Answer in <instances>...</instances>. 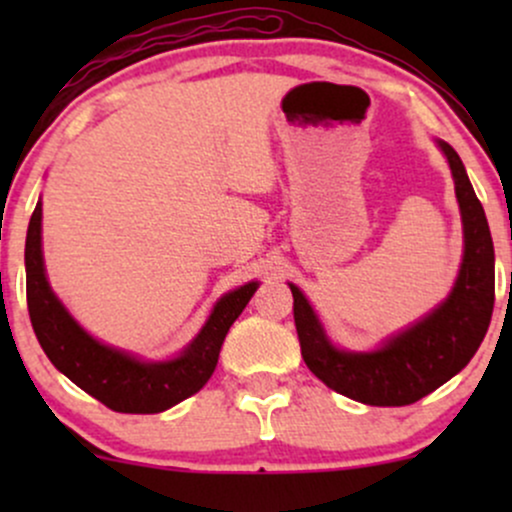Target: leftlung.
<instances>
[{"label": "left lung", "mask_w": 512, "mask_h": 512, "mask_svg": "<svg viewBox=\"0 0 512 512\" xmlns=\"http://www.w3.org/2000/svg\"><path fill=\"white\" fill-rule=\"evenodd\" d=\"M440 149L455 178L464 226L462 269L445 303L392 337L383 349L349 354L327 342L313 308L291 284L293 320L305 366L334 392L370 407H404L438 390L472 361L489 330L496 301L489 221L457 151L445 142H440Z\"/></svg>", "instance_id": "obj_1"}]
</instances>
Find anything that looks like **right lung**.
Wrapping results in <instances>:
<instances>
[{
	"instance_id": "add662e5",
	"label": "right lung",
	"mask_w": 512,
	"mask_h": 512,
	"mask_svg": "<svg viewBox=\"0 0 512 512\" xmlns=\"http://www.w3.org/2000/svg\"><path fill=\"white\" fill-rule=\"evenodd\" d=\"M43 207H35L26 236V301L40 346L60 373L122 414H158L195 395L214 373L228 330L243 313L257 284L240 286L216 303L197 339L173 361L144 363L125 351L110 349L86 334L64 310L45 279L40 250Z\"/></svg>"
}]
</instances>
